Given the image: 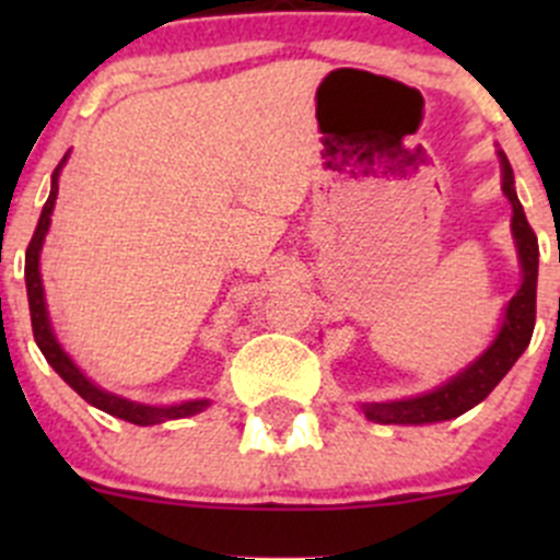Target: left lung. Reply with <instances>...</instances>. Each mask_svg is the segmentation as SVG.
I'll return each mask as SVG.
<instances>
[{
  "instance_id": "1",
  "label": "left lung",
  "mask_w": 560,
  "mask_h": 560,
  "mask_svg": "<svg viewBox=\"0 0 560 560\" xmlns=\"http://www.w3.org/2000/svg\"><path fill=\"white\" fill-rule=\"evenodd\" d=\"M501 160V189H504L506 200L512 202V235H515L517 259H521L523 284L515 292L504 308V319H501L499 332H495L493 343L479 354L474 363H468L460 374L444 382L442 387L431 389V393L415 395V398L404 400H382V404H360L363 415L369 420L382 422V425H425V422H442L460 417L463 411L474 409L482 404L493 387L510 374L512 365L525 352L534 336L536 322V273H539V244L530 230L525 211L517 200L515 191V173H512L510 160L504 151H499Z\"/></svg>"
}]
</instances>
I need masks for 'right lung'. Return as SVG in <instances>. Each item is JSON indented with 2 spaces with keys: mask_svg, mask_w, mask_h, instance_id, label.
Returning a JSON list of instances; mask_svg holds the SVG:
<instances>
[{
  "mask_svg": "<svg viewBox=\"0 0 560 560\" xmlns=\"http://www.w3.org/2000/svg\"><path fill=\"white\" fill-rule=\"evenodd\" d=\"M67 154L61 156L59 167H56L54 175H50V195L45 200L43 213H39V222L35 228V235H32L30 248H26V295H30V314H32V332H35V341L39 352L45 354V360L50 363V369L61 376L83 400H89L97 409L107 411V415L118 417V420H127L132 425H156V422L165 420H180V417L200 415L211 400H184V404L175 406H145L138 404V400L121 398V395H113L107 389L97 387L75 363L70 360V354L61 349V343L56 341V332L50 327L48 306H45V292H43V279H39V252H43V241L48 235L50 228V213H54L56 195H59V173L65 167Z\"/></svg>",
  "mask_w": 560,
  "mask_h": 560,
  "instance_id": "1",
  "label": "right lung"
}]
</instances>
